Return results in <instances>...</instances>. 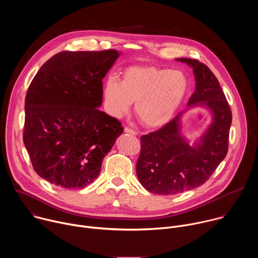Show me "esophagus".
<instances>
[{
	"mask_svg": "<svg viewBox=\"0 0 258 258\" xmlns=\"http://www.w3.org/2000/svg\"><path fill=\"white\" fill-rule=\"evenodd\" d=\"M124 133L130 134V135H133V136H136V135H137V132L134 131V130H132V128L128 127V126H125V127H124Z\"/></svg>",
	"mask_w": 258,
	"mask_h": 258,
	"instance_id": "esophagus-1",
	"label": "esophagus"
}]
</instances>
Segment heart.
Instances as JSON below:
<instances>
[{
    "instance_id": "obj_1",
    "label": "heart",
    "mask_w": 258,
    "mask_h": 258,
    "mask_svg": "<svg viewBox=\"0 0 258 258\" xmlns=\"http://www.w3.org/2000/svg\"><path fill=\"white\" fill-rule=\"evenodd\" d=\"M185 73L155 66H131L121 73V82L109 78L104 86L105 102L114 115L125 113L132 103L140 121L148 127L167 124L187 95Z\"/></svg>"
}]
</instances>
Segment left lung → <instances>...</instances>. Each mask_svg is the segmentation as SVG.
<instances>
[{"label":"left lung","instance_id":"obj_1","mask_svg":"<svg viewBox=\"0 0 258 258\" xmlns=\"http://www.w3.org/2000/svg\"><path fill=\"white\" fill-rule=\"evenodd\" d=\"M177 61L192 66L196 89L188 106H206L212 122L195 147L179 134L180 114L160 130L141 137V152L136 171L142 186L157 195H176L200 187L222 162L229 149L232 111L212 71L190 58Z\"/></svg>","mask_w":258,"mask_h":258}]
</instances>
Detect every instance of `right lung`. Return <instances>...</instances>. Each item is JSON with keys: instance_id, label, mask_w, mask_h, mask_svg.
<instances>
[{"instance_id": "right-lung-1", "label": "right lung", "mask_w": 258, "mask_h": 258, "mask_svg": "<svg viewBox=\"0 0 258 258\" xmlns=\"http://www.w3.org/2000/svg\"><path fill=\"white\" fill-rule=\"evenodd\" d=\"M118 56L115 50L57 53L28 87L23 142L34 171L57 187L93 182L123 132L118 119L98 109L102 80Z\"/></svg>"}]
</instances>
